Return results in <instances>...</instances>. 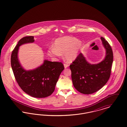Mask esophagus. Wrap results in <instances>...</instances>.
I'll return each instance as SVG.
<instances>
[{
  "instance_id": "obj_1",
  "label": "esophagus",
  "mask_w": 127,
  "mask_h": 127,
  "mask_svg": "<svg viewBox=\"0 0 127 127\" xmlns=\"http://www.w3.org/2000/svg\"><path fill=\"white\" fill-rule=\"evenodd\" d=\"M64 67H65V68H67V67L68 66V65L67 64H64Z\"/></svg>"
}]
</instances>
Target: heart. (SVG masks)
Here are the masks:
<instances>
[{
  "instance_id": "obj_1",
  "label": "heart",
  "mask_w": 127,
  "mask_h": 127,
  "mask_svg": "<svg viewBox=\"0 0 127 127\" xmlns=\"http://www.w3.org/2000/svg\"><path fill=\"white\" fill-rule=\"evenodd\" d=\"M82 46V42L76 38L69 36L58 38L54 42L53 47L47 50L48 54L54 58H58L64 54V58L67 62L74 61Z\"/></svg>"
}]
</instances>
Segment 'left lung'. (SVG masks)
I'll list each match as a JSON object with an SVG mask.
<instances>
[{
    "instance_id": "left-lung-1",
    "label": "left lung",
    "mask_w": 127,
    "mask_h": 127,
    "mask_svg": "<svg viewBox=\"0 0 127 127\" xmlns=\"http://www.w3.org/2000/svg\"><path fill=\"white\" fill-rule=\"evenodd\" d=\"M101 39L106 50L104 60L91 64L80 53L69 66L73 86L83 94H92L101 89L110 76L113 61L112 48L104 38L101 37Z\"/></svg>"
}]
</instances>
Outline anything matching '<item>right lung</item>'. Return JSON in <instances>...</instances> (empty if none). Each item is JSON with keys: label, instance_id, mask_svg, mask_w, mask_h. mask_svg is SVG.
Returning a JSON list of instances; mask_svg holds the SVG:
<instances>
[{"label": "right lung", "instance_id": "right-lung-1", "mask_svg": "<svg viewBox=\"0 0 127 127\" xmlns=\"http://www.w3.org/2000/svg\"><path fill=\"white\" fill-rule=\"evenodd\" d=\"M34 41V37L29 36L23 37L18 42L11 55V66L17 82L25 93L32 97L45 98L54 92L64 67L61 62L45 60L44 63L35 69H24L18 60L19 47Z\"/></svg>", "mask_w": 127, "mask_h": 127}]
</instances>
